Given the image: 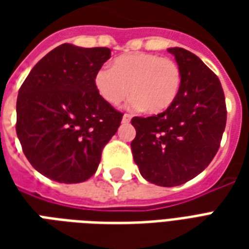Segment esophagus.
Instances as JSON below:
<instances>
[{
  "label": "esophagus",
  "mask_w": 249,
  "mask_h": 249,
  "mask_svg": "<svg viewBox=\"0 0 249 249\" xmlns=\"http://www.w3.org/2000/svg\"><path fill=\"white\" fill-rule=\"evenodd\" d=\"M130 119H132V116H130V114L125 113L124 116H123V123H129Z\"/></svg>",
  "instance_id": "34e87169"
}]
</instances>
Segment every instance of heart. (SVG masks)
<instances>
[{
    "mask_svg": "<svg viewBox=\"0 0 249 249\" xmlns=\"http://www.w3.org/2000/svg\"><path fill=\"white\" fill-rule=\"evenodd\" d=\"M180 87L178 62L145 52L119 56L110 69L101 68L94 74V88L105 103L117 107L130 94V108H144L151 114L167 110L176 101Z\"/></svg>",
    "mask_w": 249,
    "mask_h": 249,
    "instance_id": "obj_1",
    "label": "heart"
}]
</instances>
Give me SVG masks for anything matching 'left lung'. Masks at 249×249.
I'll use <instances>...</instances> for the list:
<instances>
[{
  "mask_svg": "<svg viewBox=\"0 0 249 249\" xmlns=\"http://www.w3.org/2000/svg\"><path fill=\"white\" fill-rule=\"evenodd\" d=\"M181 71V87L169 108L151 117H133V159L142 178L176 187L196 178L219 151L227 123L220 80L197 56L171 48Z\"/></svg>",
  "mask_w": 249,
  "mask_h": 249,
  "instance_id": "left-lung-1",
  "label": "left lung"
}]
</instances>
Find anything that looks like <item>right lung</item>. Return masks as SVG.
<instances>
[{
  "instance_id": "add662e5",
  "label": "right lung",
  "mask_w": 249,
  "mask_h": 249,
  "mask_svg": "<svg viewBox=\"0 0 249 249\" xmlns=\"http://www.w3.org/2000/svg\"><path fill=\"white\" fill-rule=\"evenodd\" d=\"M109 58V48L62 44L36 64L19 88L16 132L41 175L74 184L97 171L123 119L94 88V74Z\"/></svg>"
}]
</instances>
